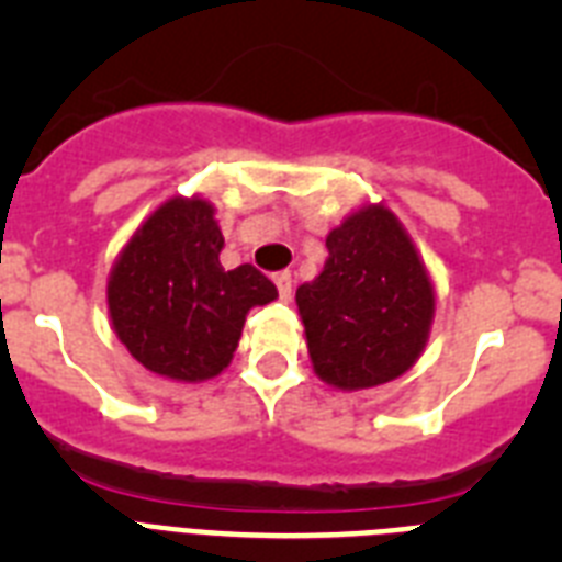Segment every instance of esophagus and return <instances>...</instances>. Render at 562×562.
Listing matches in <instances>:
<instances>
[{"label": "esophagus", "instance_id": "1", "mask_svg": "<svg viewBox=\"0 0 562 562\" xmlns=\"http://www.w3.org/2000/svg\"><path fill=\"white\" fill-rule=\"evenodd\" d=\"M272 281H276V286H278V295L284 297V301H290V295H292V276L290 272H276V276H272Z\"/></svg>", "mask_w": 562, "mask_h": 562}]
</instances>
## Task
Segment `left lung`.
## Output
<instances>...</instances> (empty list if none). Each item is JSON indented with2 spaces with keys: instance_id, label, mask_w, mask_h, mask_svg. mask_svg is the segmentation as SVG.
Segmentation results:
<instances>
[{
  "instance_id": "8db88e82",
  "label": "left lung",
  "mask_w": 562,
  "mask_h": 562,
  "mask_svg": "<svg viewBox=\"0 0 562 562\" xmlns=\"http://www.w3.org/2000/svg\"><path fill=\"white\" fill-rule=\"evenodd\" d=\"M324 272L295 292L315 374L342 391L396 380L419 360L436 295L414 241L385 205L326 236Z\"/></svg>"
}]
</instances>
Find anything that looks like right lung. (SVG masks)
Masks as SVG:
<instances>
[{"label":"right lung","mask_w":562,"mask_h":562,"mask_svg":"<svg viewBox=\"0 0 562 562\" xmlns=\"http://www.w3.org/2000/svg\"><path fill=\"white\" fill-rule=\"evenodd\" d=\"M225 247L207 200L173 196L137 227L109 276L114 335L143 369L177 382L227 369L252 306L278 290L252 265L225 270Z\"/></svg>","instance_id":"obj_1"}]
</instances>
